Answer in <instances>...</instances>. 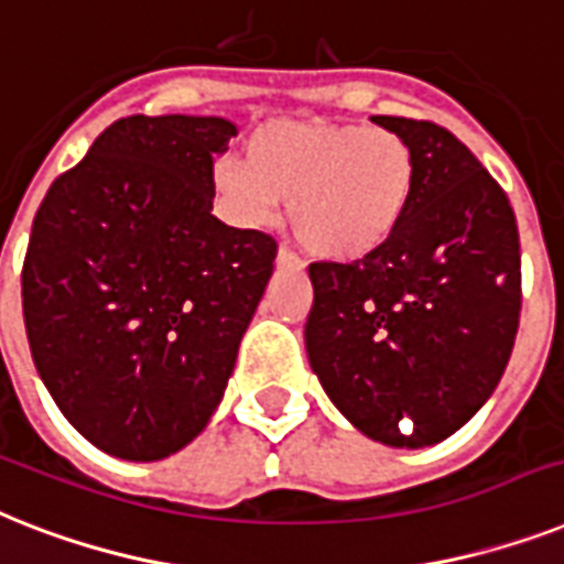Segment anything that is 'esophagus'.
<instances>
[{
  "mask_svg": "<svg viewBox=\"0 0 564 564\" xmlns=\"http://www.w3.org/2000/svg\"><path fill=\"white\" fill-rule=\"evenodd\" d=\"M274 267L292 269V272H297V269H301V260H297L290 249H283L281 246V249H278V258H274Z\"/></svg>",
  "mask_w": 564,
  "mask_h": 564,
  "instance_id": "1",
  "label": "esophagus"
}]
</instances>
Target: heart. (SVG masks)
Returning <instances> with one entry per match:
<instances>
[{
  "mask_svg": "<svg viewBox=\"0 0 564 564\" xmlns=\"http://www.w3.org/2000/svg\"><path fill=\"white\" fill-rule=\"evenodd\" d=\"M416 155L400 132L324 118H281L251 132L246 162L214 164L219 208L240 228L269 226L290 199V226L315 258H373L409 219Z\"/></svg>",
  "mask_w": 564,
  "mask_h": 564,
  "instance_id": "b5f03b06",
  "label": "heart"
}]
</instances>
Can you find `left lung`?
<instances>
[{
    "mask_svg": "<svg viewBox=\"0 0 564 564\" xmlns=\"http://www.w3.org/2000/svg\"><path fill=\"white\" fill-rule=\"evenodd\" d=\"M416 155L409 219L356 263H313L310 368L365 437L446 441L492 397L521 313L510 199L466 144L432 121L373 116Z\"/></svg>",
    "mask_w": 564,
    "mask_h": 564,
    "instance_id": "1",
    "label": "left lung"
}]
</instances>
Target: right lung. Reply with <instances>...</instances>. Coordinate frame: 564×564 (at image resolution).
Wrapping results in <instances>:
<instances>
[{
	"label": "right lung",
	"instance_id": "right-lung-1",
	"mask_svg": "<svg viewBox=\"0 0 564 564\" xmlns=\"http://www.w3.org/2000/svg\"><path fill=\"white\" fill-rule=\"evenodd\" d=\"M237 123L130 116L36 210L22 267L31 356L91 446L162 460L217 411L278 246L219 223L214 159Z\"/></svg>",
	"mask_w": 564,
	"mask_h": 564
}]
</instances>
